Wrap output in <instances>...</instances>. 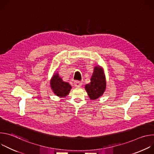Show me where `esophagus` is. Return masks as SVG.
Returning <instances> with one entry per match:
<instances>
[{"label":"esophagus","mask_w":154,"mask_h":154,"mask_svg":"<svg viewBox=\"0 0 154 154\" xmlns=\"http://www.w3.org/2000/svg\"><path fill=\"white\" fill-rule=\"evenodd\" d=\"M74 83L75 86H76V87H80L82 85V83L80 81H77V80L74 81Z\"/></svg>","instance_id":"34e87169"}]
</instances>
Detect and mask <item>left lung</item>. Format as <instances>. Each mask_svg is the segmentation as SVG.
Listing matches in <instances>:
<instances>
[{"instance_id":"8db88e82","label":"left lung","mask_w":154,"mask_h":154,"mask_svg":"<svg viewBox=\"0 0 154 154\" xmlns=\"http://www.w3.org/2000/svg\"><path fill=\"white\" fill-rule=\"evenodd\" d=\"M106 78L103 68L96 66L91 78V82L85 85L86 91L91 100H96L101 97L106 90Z\"/></svg>"}]
</instances>
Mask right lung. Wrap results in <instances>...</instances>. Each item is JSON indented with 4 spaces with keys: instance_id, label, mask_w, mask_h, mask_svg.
Returning a JSON list of instances; mask_svg holds the SVG:
<instances>
[{
    "instance_id": "add662e5",
    "label": "right lung",
    "mask_w": 154,
    "mask_h": 154,
    "mask_svg": "<svg viewBox=\"0 0 154 154\" xmlns=\"http://www.w3.org/2000/svg\"><path fill=\"white\" fill-rule=\"evenodd\" d=\"M50 85L54 93L60 97L67 96L72 88L69 83L64 82L57 72H55L53 75L50 81Z\"/></svg>"
}]
</instances>
